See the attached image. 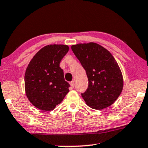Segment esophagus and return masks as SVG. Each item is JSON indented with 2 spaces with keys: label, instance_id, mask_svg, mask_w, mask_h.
<instances>
[{
  "label": "esophagus",
  "instance_id": "34e87169",
  "mask_svg": "<svg viewBox=\"0 0 148 148\" xmlns=\"http://www.w3.org/2000/svg\"><path fill=\"white\" fill-rule=\"evenodd\" d=\"M70 85H71V87H74V82L73 81H71L70 82Z\"/></svg>",
  "mask_w": 148,
  "mask_h": 148
}]
</instances>
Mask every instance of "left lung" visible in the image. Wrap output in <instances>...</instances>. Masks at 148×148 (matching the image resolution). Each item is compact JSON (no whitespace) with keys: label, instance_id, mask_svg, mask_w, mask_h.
<instances>
[{"label":"left lung","instance_id":"left-lung-1","mask_svg":"<svg viewBox=\"0 0 148 148\" xmlns=\"http://www.w3.org/2000/svg\"><path fill=\"white\" fill-rule=\"evenodd\" d=\"M72 50L87 74L89 85L82 97L93 109L113 104L121 94L124 80L117 61L106 48L96 43L72 45Z\"/></svg>","mask_w":148,"mask_h":148}]
</instances>
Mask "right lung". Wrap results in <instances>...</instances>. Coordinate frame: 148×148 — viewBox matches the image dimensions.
<instances>
[{"instance_id": "add662e5", "label": "right lung", "mask_w": 148, "mask_h": 148, "mask_svg": "<svg viewBox=\"0 0 148 148\" xmlns=\"http://www.w3.org/2000/svg\"><path fill=\"white\" fill-rule=\"evenodd\" d=\"M68 50L67 45H48L39 50L28 65L24 76L26 95L39 109L52 111L69 92L70 85L59 67Z\"/></svg>"}]
</instances>
